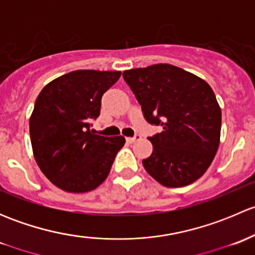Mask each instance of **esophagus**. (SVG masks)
Masks as SVG:
<instances>
[{"instance_id": "obj_1", "label": "esophagus", "mask_w": 255, "mask_h": 255, "mask_svg": "<svg viewBox=\"0 0 255 255\" xmlns=\"http://www.w3.org/2000/svg\"><path fill=\"white\" fill-rule=\"evenodd\" d=\"M140 138H142V137H140L139 134H135L134 137H128V138H126V139H127L128 143H134L135 140H139Z\"/></svg>"}]
</instances>
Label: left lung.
<instances>
[{
  "label": "left lung",
  "instance_id": "obj_1",
  "mask_svg": "<svg viewBox=\"0 0 255 255\" xmlns=\"http://www.w3.org/2000/svg\"><path fill=\"white\" fill-rule=\"evenodd\" d=\"M123 79L150 125L163 132L148 139L153 153L146 173L166 187L200 179L212 163L221 135V109L205 80L170 64L123 71Z\"/></svg>",
  "mask_w": 255,
  "mask_h": 255
}]
</instances>
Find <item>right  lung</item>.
<instances>
[{
	"label": "right lung",
	"instance_id": "add662e5",
	"mask_svg": "<svg viewBox=\"0 0 255 255\" xmlns=\"http://www.w3.org/2000/svg\"><path fill=\"white\" fill-rule=\"evenodd\" d=\"M121 71L76 70L49 82L35 100L29 120L30 142L42 173L59 189L87 192L109 176L126 139L95 134L102 95Z\"/></svg>",
	"mask_w": 255,
	"mask_h": 255
}]
</instances>
